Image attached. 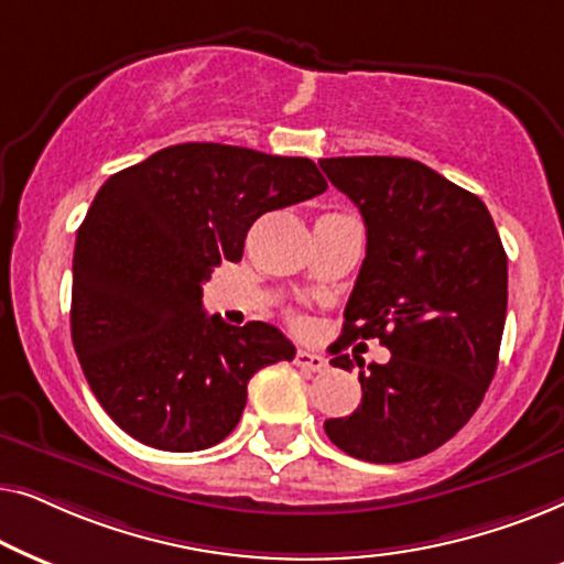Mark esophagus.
Listing matches in <instances>:
<instances>
[{"mask_svg": "<svg viewBox=\"0 0 564 564\" xmlns=\"http://www.w3.org/2000/svg\"><path fill=\"white\" fill-rule=\"evenodd\" d=\"M295 365L300 369H307V372H323V369L328 367V359L323 357L318 351H311V349H297L295 354Z\"/></svg>", "mask_w": 564, "mask_h": 564, "instance_id": "34e87169", "label": "esophagus"}]
</instances>
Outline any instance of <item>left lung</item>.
Returning a JSON list of instances; mask_svg holds the SVG:
<instances>
[{"instance_id": "8db88e82", "label": "left lung", "mask_w": 564, "mask_h": 564, "mask_svg": "<svg viewBox=\"0 0 564 564\" xmlns=\"http://www.w3.org/2000/svg\"><path fill=\"white\" fill-rule=\"evenodd\" d=\"M318 166L367 226L341 341L380 338L392 354L359 372L357 411L323 429L357 459H419L473 419L496 375L508 305L503 243L482 199L421 161L338 156ZM330 365L354 367L346 354Z\"/></svg>"}]
</instances>
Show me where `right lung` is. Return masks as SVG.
<instances>
[{
  "label": "right lung",
  "instance_id": "1",
  "mask_svg": "<svg viewBox=\"0 0 564 564\" xmlns=\"http://www.w3.org/2000/svg\"><path fill=\"white\" fill-rule=\"evenodd\" d=\"M328 189L303 156L180 143L99 187L76 230L72 341L91 392L145 446L223 442L261 367L295 359L269 323L228 326L203 311L220 261H241L253 220Z\"/></svg>",
  "mask_w": 564,
  "mask_h": 564
}]
</instances>
